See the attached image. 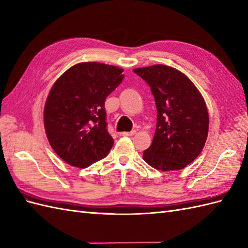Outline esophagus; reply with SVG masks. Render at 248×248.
Masks as SVG:
<instances>
[{
    "instance_id": "obj_1",
    "label": "esophagus",
    "mask_w": 248,
    "mask_h": 248,
    "mask_svg": "<svg viewBox=\"0 0 248 248\" xmlns=\"http://www.w3.org/2000/svg\"><path fill=\"white\" fill-rule=\"evenodd\" d=\"M135 134V131H131V132H122L120 133V136H132Z\"/></svg>"
}]
</instances>
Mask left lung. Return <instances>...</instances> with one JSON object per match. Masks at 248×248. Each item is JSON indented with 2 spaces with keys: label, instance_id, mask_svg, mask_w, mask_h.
Segmentation results:
<instances>
[{
  "label": "left lung",
  "instance_id": "obj_1",
  "mask_svg": "<svg viewBox=\"0 0 248 248\" xmlns=\"http://www.w3.org/2000/svg\"><path fill=\"white\" fill-rule=\"evenodd\" d=\"M151 88L157 110L152 145L142 158L160 171L184 169L202 152L209 116L202 94L176 68L163 64L134 68Z\"/></svg>",
  "mask_w": 248,
  "mask_h": 248
}]
</instances>
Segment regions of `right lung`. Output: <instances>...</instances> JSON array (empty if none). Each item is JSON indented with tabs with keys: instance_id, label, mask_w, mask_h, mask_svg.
Here are the masks:
<instances>
[{
	"instance_id": "add662e5",
	"label": "right lung",
	"mask_w": 248,
	"mask_h": 248,
	"mask_svg": "<svg viewBox=\"0 0 248 248\" xmlns=\"http://www.w3.org/2000/svg\"><path fill=\"white\" fill-rule=\"evenodd\" d=\"M123 72L99 62H81L50 89L44 107L45 133L68 165L88 168L110 152L114 140L107 130L105 101L122 83Z\"/></svg>"
}]
</instances>
